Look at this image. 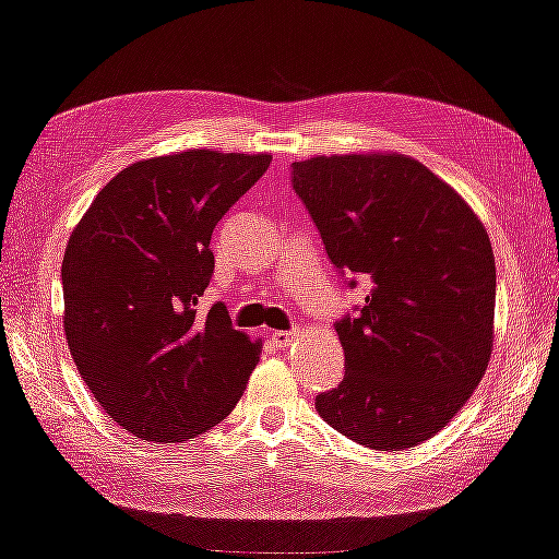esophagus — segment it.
<instances>
[{"mask_svg":"<svg viewBox=\"0 0 559 559\" xmlns=\"http://www.w3.org/2000/svg\"><path fill=\"white\" fill-rule=\"evenodd\" d=\"M296 336V331H273V341H276V346H286L290 338Z\"/></svg>","mask_w":559,"mask_h":559,"instance_id":"esophagus-1","label":"esophagus"}]
</instances>
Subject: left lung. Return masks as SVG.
I'll use <instances>...</instances> for the list:
<instances>
[{
  "label": "left lung",
  "mask_w": 559,
  "mask_h": 559,
  "mask_svg": "<svg viewBox=\"0 0 559 559\" xmlns=\"http://www.w3.org/2000/svg\"><path fill=\"white\" fill-rule=\"evenodd\" d=\"M290 186L361 308L336 321L344 379L316 412L356 444L431 439L485 377L497 271L485 226L454 188L406 155H319Z\"/></svg>",
  "instance_id": "obj_1"
}]
</instances>
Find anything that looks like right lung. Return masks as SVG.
<instances>
[{
    "instance_id": "obj_1",
    "label": "right lung",
    "mask_w": 559,
    "mask_h": 559,
    "mask_svg": "<svg viewBox=\"0 0 559 559\" xmlns=\"http://www.w3.org/2000/svg\"><path fill=\"white\" fill-rule=\"evenodd\" d=\"M271 155L190 150L140 160L107 182L62 261L64 336L112 421L145 441H186L243 396L261 341L221 301L200 313L211 236Z\"/></svg>"
}]
</instances>
